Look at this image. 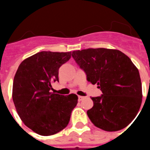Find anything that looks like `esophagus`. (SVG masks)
Returning a JSON list of instances; mask_svg holds the SVG:
<instances>
[{
  "label": "esophagus",
  "instance_id": "1",
  "mask_svg": "<svg viewBox=\"0 0 150 150\" xmlns=\"http://www.w3.org/2000/svg\"><path fill=\"white\" fill-rule=\"evenodd\" d=\"M84 98L85 97H83V96H78V100H79V101H81L82 100H83V99H84Z\"/></svg>",
  "mask_w": 150,
  "mask_h": 150
}]
</instances>
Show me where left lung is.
Masks as SVG:
<instances>
[{"instance_id": "left-lung-1", "label": "left lung", "mask_w": 150, "mask_h": 150, "mask_svg": "<svg viewBox=\"0 0 150 150\" xmlns=\"http://www.w3.org/2000/svg\"><path fill=\"white\" fill-rule=\"evenodd\" d=\"M72 57L87 80L102 91L91 98L94 105L87 111L91 122L107 132L128 126L142 102L140 74L132 60L120 50L104 48L74 51Z\"/></svg>"}]
</instances>
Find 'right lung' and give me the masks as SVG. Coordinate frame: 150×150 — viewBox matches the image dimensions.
Masks as SVG:
<instances>
[{"label":"right lung","mask_w":150,"mask_h":150,"mask_svg":"<svg viewBox=\"0 0 150 150\" xmlns=\"http://www.w3.org/2000/svg\"><path fill=\"white\" fill-rule=\"evenodd\" d=\"M71 57V52H40L25 59L16 73L13 100L26 126L43 136L65 128L78 97L54 94L52 83L59 81V69Z\"/></svg>","instance_id":"add662e5"}]
</instances>
